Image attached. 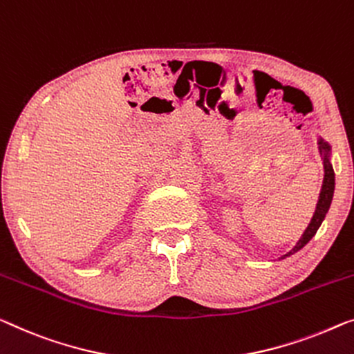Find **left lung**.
Masks as SVG:
<instances>
[{
  "label": "left lung",
  "instance_id": "1",
  "mask_svg": "<svg viewBox=\"0 0 354 354\" xmlns=\"http://www.w3.org/2000/svg\"><path fill=\"white\" fill-rule=\"evenodd\" d=\"M318 149L321 154V159H323V167H324V179H323V186H321V192H319V198L318 203H316V209L312 221H310L308 227L305 229V232L300 236L297 243L292 248L291 251L286 252V254L279 257V259H286V257L292 256L294 252H297L299 250L308 243L310 240L313 239L316 230L319 229L321 223H323L326 218V213L329 211L332 197H334V187H335V175H334V168H332L330 163V146L328 141H324L323 138H318Z\"/></svg>",
  "mask_w": 354,
  "mask_h": 354
}]
</instances>
